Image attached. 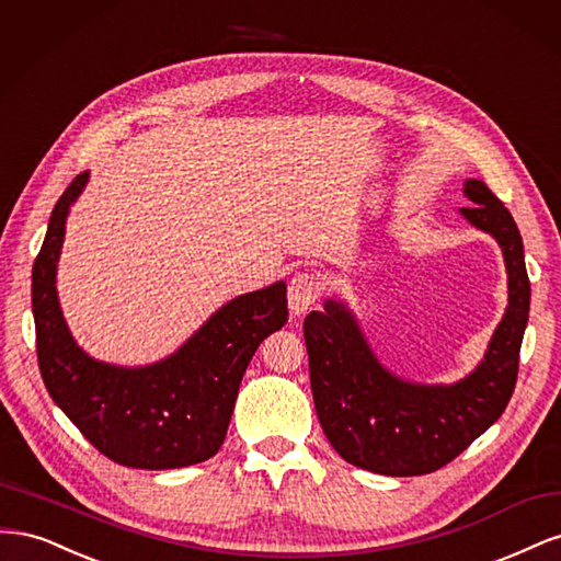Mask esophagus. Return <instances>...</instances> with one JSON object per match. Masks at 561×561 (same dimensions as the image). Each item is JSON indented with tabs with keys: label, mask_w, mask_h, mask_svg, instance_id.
I'll use <instances>...</instances> for the list:
<instances>
[{
	"label": "esophagus",
	"mask_w": 561,
	"mask_h": 561,
	"mask_svg": "<svg viewBox=\"0 0 561 561\" xmlns=\"http://www.w3.org/2000/svg\"><path fill=\"white\" fill-rule=\"evenodd\" d=\"M322 290V280L311 274V271H299L287 283V304H290V311L295 316L307 313L313 304L318 301Z\"/></svg>",
	"instance_id": "34e87169"
}]
</instances>
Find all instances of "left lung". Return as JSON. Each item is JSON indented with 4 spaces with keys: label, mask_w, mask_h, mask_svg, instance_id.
<instances>
[{
    "label": "left lung",
    "mask_w": 561,
    "mask_h": 561,
    "mask_svg": "<svg viewBox=\"0 0 561 561\" xmlns=\"http://www.w3.org/2000/svg\"><path fill=\"white\" fill-rule=\"evenodd\" d=\"M470 225L494 236L507 268V309L484 360L451 386L404 381L377 360L342 301L304 320L316 414L344 461L390 478L426 474L470 447L513 398L531 285L513 215L482 180L466 182Z\"/></svg>",
    "instance_id": "obj_1"
}]
</instances>
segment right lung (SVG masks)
Listing matches in <instances>:
<instances>
[{"label": "right lung", "mask_w": 561, "mask_h": 561, "mask_svg": "<svg viewBox=\"0 0 561 561\" xmlns=\"http://www.w3.org/2000/svg\"><path fill=\"white\" fill-rule=\"evenodd\" d=\"M87 182L89 173L77 175L58 198L32 266L37 360L48 396L114 463L168 470L208 461L225 443L254 351L285 325V283L231 299L161 363L116 367L93 360L67 330L56 293L65 219Z\"/></svg>", "instance_id": "1"}]
</instances>
